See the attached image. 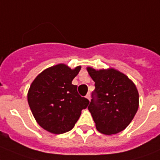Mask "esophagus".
<instances>
[{"label":"esophagus","mask_w":160,"mask_h":160,"mask_svg":"<svg viewBox=\"0 0 160 160\" xmlns=\"http://www.w3.org/2000/svg\"><path fill=\"white\" fill-rule=\"evenodd\" d=\"M86 97H87V98L88 99V100H91V95H90V93H88V94H87V96H86Z\"/></svg>","instance_id":"esophagus-1"}]
</instances>
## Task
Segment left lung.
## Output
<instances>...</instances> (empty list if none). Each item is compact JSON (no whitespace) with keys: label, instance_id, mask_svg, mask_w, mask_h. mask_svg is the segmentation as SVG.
<instances>
[{"label":"left lung","instance_id":"left-lung-1","mask_svg":"<svg viewBox=\"0 0 160 160\" xmlns=\"http://www.w3.org/2000/svg\"><path fill=\"white\" fill-rule=\"evenodd\" d=\"M95 82L88 109L101 133L112 135L125 129L133 119L139 105L135 84L115 69L96 70L88 68Z\"/></svg>","mask_w":160,"mask_h":160}]
</instances>
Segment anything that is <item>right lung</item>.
Here are the masks:
<instances>
[{
	"label": "right lung",
	"mask_w": 160,
	"mask_h": 160,
	"mask_svg": "<svg viewBox=\"0 0 160 160\" xmlns=\"http://www.w3.org/2000/svg\"><path fill=\"white\" fill-rule=\"evenodd\" d=\"M81 69L58 64L42 72L34 79L28 101L38 124L45 130L62 134L72 129L90 101L82 97L72 81Z\"/></svg>",
	"instance_id": "add662e5"
}]
</instances>
